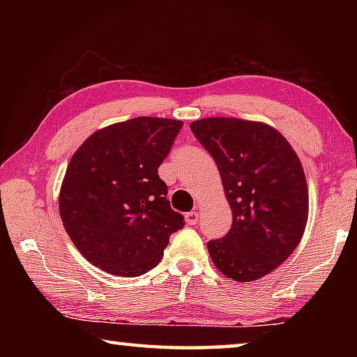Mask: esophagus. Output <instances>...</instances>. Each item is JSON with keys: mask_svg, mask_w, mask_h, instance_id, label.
<instances>
[{"mask_svg": "<svg viewBox=\"0 0 357 357\" xmlns=\"http://www.w3.org/2000/svg\"><path fill=\"white\" fill-rule=\"evenodd\" d=\"M185 222L189 223V225H195L198 222V213L197 211H190L189 214H185Z\"/></svg>", "mask_w": 357, "mask_h": 357, "instance_id": "obj_1", "label": "esophagus"}]
</instances>
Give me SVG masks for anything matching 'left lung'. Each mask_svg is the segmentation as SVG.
Masks as SVG:
<instances>
[{
	"instance_id": "1",
	"label": "left lung",
	"mask_w": 357,
	"mask_h": 357,
	"mask_svg": "<svg viewBox=\"0 0 357 357\" xmlns=\"http://www.w3.org/2000/svg\"><path fill=\"white\" fill-rule=\"evenodd\" d=\"M190 129L215 160L233 214L225 236L208 243L211 259L231 280L261 279L304 234L309 189L299 157L279 130L257 121L203 118Z\"/></svg>"
}]
</instances>
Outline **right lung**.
Here are the masks:
<instances>
[{"label":"right lung","mask_w":357,"mask_h":357,"mask_svg":"<svg viewBox=\"0 0 357 357\" xmlns=\"http://www.w3.org/2000/svg\"><path fill=\"white\" fill-rule=\"evenodd\" d=\"M183 124L138 116L94 132L72 155L59 215L78 252L105 273H148L184 227L157 173Z\"/></svg>","instance_id":"right-lung-1"}]
</instances>
